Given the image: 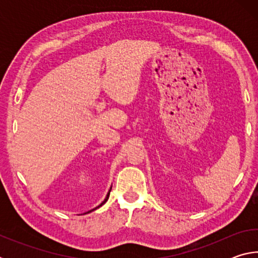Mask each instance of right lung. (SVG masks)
<instances>
[{
	"mask_svg": "<svg viewBox=\"0 0 258 258\" xmlns=\"http://www.w3.org/2000/svg\"><path fill=\"white\" fill-rule=\"evenodd\" d=\"M110 191H111V189H110V190H109V194L107 195V197H106V199H104V200H103V203H102L101 205H100V206H102V205H103L104 203H106V202H107V200H108V198H109V195H110ZM100 206H98L97 208H99ZM97 208H94V209H97ZM94 209H92V211H94ZM90 212H91V211H90Z\"/></svg>",
	"mask_w": 258,
	"mask_h": 258,
	"instance_id": "right-lung-1",
	"label": "right lung"
}]
</instances>
